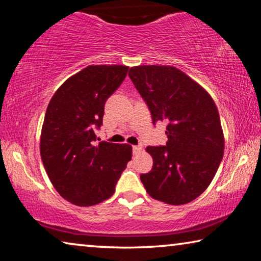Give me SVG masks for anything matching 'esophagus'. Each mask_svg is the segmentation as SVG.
Instances as JSON below:
<instances>
[{"mask_svg": "<svg viewBox=\"0 0 261 261\" xmlns=\"http://www.w3.org/2000/svg\"><path fill=\"white\" fill-rule=\"evenodd\" d=\"M132 150H134V154H139V153L142 152L143 148L140 145H136V146L132 147Z\"/></svg>", "mask_w": 261, "mask_h": 261, "instance_id": "1", "label": "esophagus"}]
</instances>
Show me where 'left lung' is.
Instances as JSON below:
<instances>
[{
    "instance_id": "1",
    "label": "left lung",
    "mask_w": 261,
    "mask_h": 261,
    "mask_svg": "<svg viewBox=\"0 0 261 261\" xmlns=\"http://www.w3.org/2000/svg\"><path fill=\"white\" fill-rule=\"evenodd\" d=\"M131 81L151 111L153 124L166 121L165 146H147L152 171L140 175L146 192L167 204L188 203L212 182L223 158L224 136L208 92L173 66L131 67Z\"/></svg>"
}]
</instances>
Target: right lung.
Segmentation results:
<instances>
[{
  "instance_id": "add662e5",
  "label": "right lung",
  "mask_w": 261,
  "mask_h": 261,
  "mask_svg": "<svg viewBox=\"0 0 261 261\" xmlns=\"http://www.w3.org/2000/svg\"><path fill=\"white\" fill-rule=\"evenodd\" d=\"M127 66L92 65L67 79L49 101L40 135V156L53 187L65 200L90 206L115 193L131 160L129 144L101 142L105 105L126 76Z\"/></svg>"
}]
</instances>
